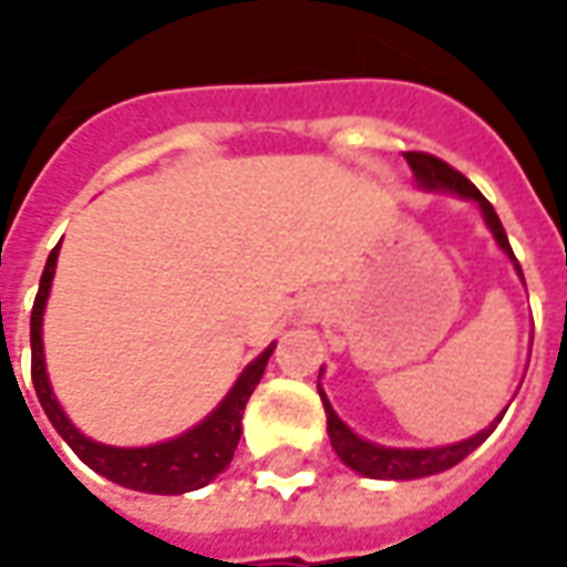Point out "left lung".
Segmentation results:
<instances>
[{
	"mask_svg": "<svg viewBox=\"0 0 567 567\" xmlns=\"http://www.w3.org/2000/svg\"><path fill=\"white\" fill-rule=\"evenodd\" d=\"M405 162L412 165L414 177L417 183L426 188H451L456 195H463V198H472L481 204L484 209V219L489 225V230L496 234L498 246L511 255V261L517 267V272L523 276L519 270V261L514 258V251H511V243H507V234L502 228V221H498L496 209L493 204L481 195L475 188V183H468V179L451 167L447 162L442 158H435L430 153H405ZM321 393V390H318ZM321 402H324V412H327V433H330V444H333V451L339 454V460L348 465V468H354L360 475L367 477H381V481H412V477H426V475H439L444 468H451L456 465L460 460L475 451L477 444L486 442V435L496 430V423H489L486 430H481L477 435L472 439H465V442H456V444H447V447H426V451H400V447H379V444H369L363 439L348 430L346 423L339 421L337 412L330 409V402L327 396L321 393ZM502 421V417H498Z\"/></svg>",
	"mask_w": 567,
	"mask_h": 567,
	"instance_id": "obj_1",
	"label": "left lung"
}]
</instances>
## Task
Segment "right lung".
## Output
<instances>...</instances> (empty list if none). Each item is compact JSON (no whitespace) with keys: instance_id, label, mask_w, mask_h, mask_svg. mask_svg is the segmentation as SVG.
<instances>
[{"instance_id":"add662e5","label":"right lung","mask_w":567,"mask_h":567,"mask_svg":"<svg viewBox=\"0 0 567 567\" xmlns=\"http://www.w3.org/2000/svg\"><path fill=\"white\" fill-rule=\"evenodd\" d=\"M56 255H60V246L50 251L48 264H44L35 306H32V324H29L32 384H35L38 402H41V409L50 417V423L56 426V433L69 442L71 451L81 456L83 463L95 468L107 481H113V484L128 486V489H141V493H162V496H177V493H188V489L207 486L213 477L228 468L230 456L237 451V442H240L243 433V409L249 402L251 390L258 388L264 367H267V360H270L276 346H270L261 358L249 363V369L243 372L240 381L234 384V390L225 396L219 409L209 414L207 421L198 423L195 430H188L179 439H171L165 444H153V447H107V444L90 442L62 414L60 402L53 400L48 372H44L41 316H44L50 282H53V270H56Z\"/></svg>"}]
</instances>
